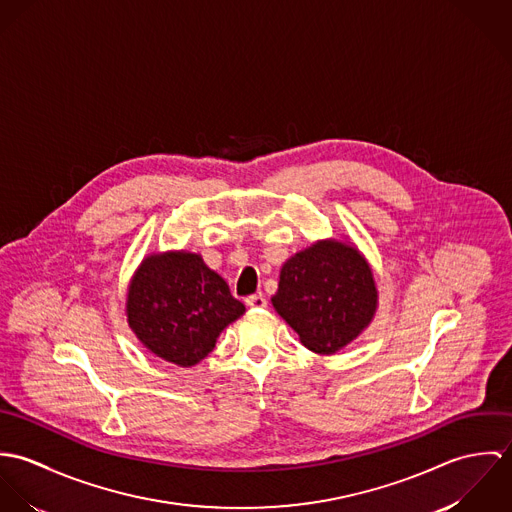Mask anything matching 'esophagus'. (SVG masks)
Masks as SVG:
<instances>
[{
  "instance_id": "obj_1",
  "label": "esophagus",
  "mask_w": 512,
  "mask_h": 512,
  "mask_svg": "<svg viewBox=\"0 0 512 512\" xmlns=\"http://www.w3.org/2000/svg\"><path fill=\"white\" fill-rule=\"evenodd\" d=\"M246 305L250 309H264L266 307V297L262 293H254V295L246 297Z\"/></svg>"
}]
</instances>
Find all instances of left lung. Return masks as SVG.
<instances>
[{
	"label": "left lung",
	"instance_id": "obj_1",
	"mask_svg": "<svg viewBox=\"0 0 512 512\" xmlns=\"http://www.w3.org/2000/svg\"><path fill=\"white\" fill-rule=\"evenodd\" d=\"M272 305L303 347L333 355L370 325L378 288L368 260L353 242L325 238L284 262Z\"/></svg>",
	"mask_w": 512,
	"mask_h": 512
}]
</instances>
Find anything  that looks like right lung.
<instances>
[{
	"label": "right lung",
	"instance_id": "add662e5",
	"mask_svg": "<svg viewBox=\"0 0 512 512\" xmlns=\"http://www.w3.org/2000/svg\"><path fill=\"white\" fill-rule=\"evenodd\" d=\"M244 311L203 256L187 250L147 254L126 293V317L138 341L183 368L201 363Z\"/></svg>",
	"mask_w": 512,
	"mask_h": 512
}]
</instances>
